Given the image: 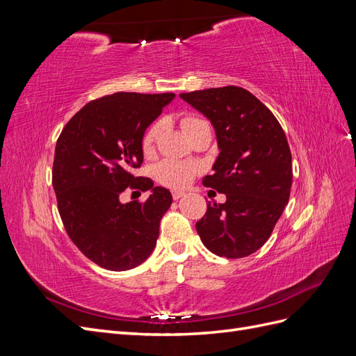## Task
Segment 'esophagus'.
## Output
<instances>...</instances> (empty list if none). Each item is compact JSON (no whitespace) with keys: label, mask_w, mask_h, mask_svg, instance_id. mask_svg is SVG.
<instances>
[{"label":"esophagus","mask_w":356,"mask_h":356,"mask_svg":"<svg viewBox=\"0 0 356 356\" xmlns=\"http://www.w3.org/2000/svg\"><path fill=\"white\" fill-rule=\"evenodd\" d=\"M182 196H186V193H184V191H178V190H174V191H172V197H174L175 200L181 199Z\"/></svg>","instance_id":"esophagus-1"}]
</instances>
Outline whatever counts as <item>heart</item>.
<instances>
[{
	"label": "heart",
	"instance_id": "obj_1",
	"mask_svg": "<svg viewBox=\"0 0 356 356\" xmlns=\"http://www.w3.org/2000/svg\"><path fill=\"white\" fill-rule=\"evenodd\" d=\"M200 122L203 120H200L197 117H191V115L184 117L182 118V129H184V132H187L190 127H193ZM159 129H160V124L156 123L145 132L143 138L144 153H149L154 148V143L159 135ZM154 172H156V178L161 182V184L178 188L188 184L193 175H195V168L188 163H182V161H177V160H163L161 163L156 166Z\"/></svg>",
	"mask_w": 356,
	"mask_h": 356
}]
</instances>
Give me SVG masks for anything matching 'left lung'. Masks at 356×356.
Segmentation results:
<instances>
[{"mask_svg":"<svg viewBox=\"0 0 356 356\" xmlns=\"http://www.w3.org/2000/svg\"><path fill=\"white\" fill-rule=\"evenodd\" d=\"M212 123L220 154L203 186L224 193L196 222L213 254L242 258L270 238L293 184V161L276 117L252 93L236 86L181 93Z\"/></svg>","mask_w":356,"mask_h":356,"instance_id":"1","label":"left lung"}]
</instances>
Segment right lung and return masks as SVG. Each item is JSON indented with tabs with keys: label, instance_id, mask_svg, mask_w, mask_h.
Instances as JSON below:
<instances>
[{
	"label": "right lung",
	"instance_id": "obj_1",
	"mask_svg": "<svg viewBox=\"0 0 356 356\" xmlns=\"http://www.w3.org/2000/svg\"><path fill=\"white\" fill-rule=\"evenodd\" d=\"M174 93L117 92L86 104L56 143L53 188L71 241L98 266L123 272L144 263L159 238L170 191L135 178L144 161L147 127L174 101ZM150 190L144 204H122L129 186Z\"/></svg>",
	"mask_w": 356,
	"mask_h": 356
}]
</instances>
